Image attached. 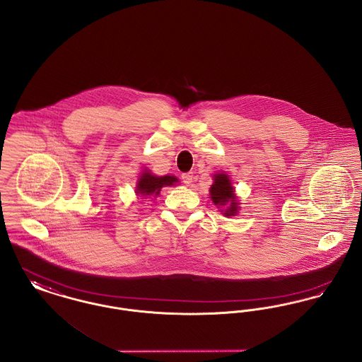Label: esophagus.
<instances>
[{
    "mask_svg": "<svg viewBox=\"0 0 362 362\" xmlns=\"http://www.w3.org/2000/svg\"><path fill=\"white\" fill-rule=\"evenodd\" d=\"M181 180H182V182H184L185 185H189L190 182H192V180H193V173H184V174L181 175Z\"/></svg>",
    "mask_w": 362,
    "mask_h": 362,
    "instance_id": "1",
    "label": "esophagus"
}]
</instances>
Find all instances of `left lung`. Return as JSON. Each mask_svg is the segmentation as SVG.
Masks as SVG:
<instances>
[{
	"label": "left lung",
	"instance_id": "1",
	"mask_svg": "<svg viewBox=\"0 0 362 362\" xmlns=\"http://www.w3.org/2000/svg\"><path fill=\"white\" fill-rule=\"evenodd\" d=\"M211 199L215 206H226L230 203L228 211L225 212L226 216H231L237 212V203H235V196H234V189L231 187V182L228 180L226 174H215L214 175V184L211 185L209 189Z\"/></svg>",
	"mask_w": 362,
	"mask_h": 362
}]
</instances>
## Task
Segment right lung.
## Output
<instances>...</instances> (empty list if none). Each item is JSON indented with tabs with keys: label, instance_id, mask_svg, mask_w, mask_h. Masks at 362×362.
Returning a JSON list of instances; mask_svg holds the SVG:
<instances>
[{
	"label": "right lung",
	"instance_id": "right-lung-1",
	"mask_svg": "<svg viewBox=\"0 0 362 362\" xmlns=\"http://www.w3.org/2000/svg\"><path fill=\"white\" fill-rule=\"evenodd\" d=\"M177 182V178L174 175H165V177H156L151 173H143L139 182H137V193L150 196V194H158L162 187L166 185H174Z\"/></svg>",
	"mask_w": 362,
	"mask_h": 362
}]
</instances>
